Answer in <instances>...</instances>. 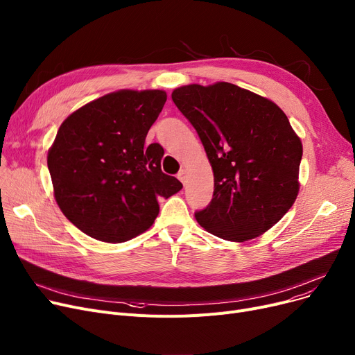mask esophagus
Listing matches in <instances>:
<instances>
[{
    "mask_svg": "<svg viewBox=\"0 0 355 355\" xmlns=\"http://www.w3.org/2000/svg\"><path fill=\"white\" fill-rule=\"evenodd\" d=\"M177 177L181 182H185V181H187V170H184V168H182V170H180V173L177 174Z\"/></svg>",
    "mask_w": 355,
    "mask_h": 355,
    "instance_id": "34e87169",
    "label": "esophagus"
}]
</instances>
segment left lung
I'll use <instances>...</instances> for the list:
<instances>
[{"instance_id":"8db88e82","label":"left lung","mask_w":355,"mask_h":355,"mask_svg":"<svg viewBox=\"0 0 355 355\" xmlns=\"http://www.w3.org/2000/svg\"><path fill=\"white\" fill-rule=\"evenodd\" d=\"M206 149L214 193L196 220L209 233L246 241L281 220L300 191L302 142L272 101L227 82L171 95Z\"/></svg>"}]
</instances>
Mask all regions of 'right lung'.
I'll list each match as a JSON object with an SVG mask.
<instances>
[{
  "instance_id": "obj_1",
  "label": "right lung",
  "mask_w": 355,
  "mask_h": 355,
  "mask_svg": "<svg viewBox=\"0 0 355 355\" xmlns=\"http://www.w3.org/2000/svg\"><path fill=\"white\" fill-rule=\"evenodd\" d=\"M166 101L164 90H118L64 119L49 149L54 198L87 236L121 243L153 226L158 197L182 184L161 170L164 149L145 138Z\"/></svg>"
}]
</instances>
